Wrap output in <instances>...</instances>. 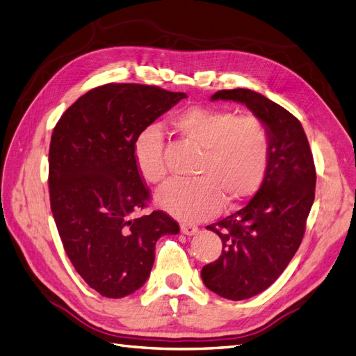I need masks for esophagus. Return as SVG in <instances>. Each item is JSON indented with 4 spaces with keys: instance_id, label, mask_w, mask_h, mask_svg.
<instances>
[{
    "instance_id": "34e87169",
    "label": "esophagus",
    "mask_w": 356,
    "mask_h": 356,
    "mask_svg": "<svg viewBox=\"0 0 356 356\" xmlns=\"http://www.w3.org/2000/svg\"><path fill=\"white\" fill-rule=\"evenodd\" d=\"M197 227L193 225H181V232L187 235V236H193L195 234H197Z\"/></svg>"
}]
</instances>
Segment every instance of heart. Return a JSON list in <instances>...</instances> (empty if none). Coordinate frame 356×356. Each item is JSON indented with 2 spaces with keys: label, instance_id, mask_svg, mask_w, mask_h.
Segmentation results:
<instances>
[{
  "label": "heart",
  "instance_id": "b5f03b06",
  "mask_svg": "<svg viewBox=\"0 0 356 356\" xmlns=\"http://www.w3.org/2000/svg\"><path fill=\"white\" fill-rule=\"evenodd\" d=\"M170 126L199 151L191 175L172 181L157 195L166 213L184 222H199L217 213L220 205L234 208L261 187L271 157V138L265 124L252 115H236L193 106L172 118ZM134 165L151 186L165 182L163 136L151 127L134 143Z\"/></svg>",
  "mask_w": 356,
  "mask_h": 356
}]
</instances>
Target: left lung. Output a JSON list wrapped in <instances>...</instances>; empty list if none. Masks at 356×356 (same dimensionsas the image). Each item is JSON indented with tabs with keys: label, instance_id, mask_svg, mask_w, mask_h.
<instances>
[{
	"label": "left lung",
	"instance_id": "obj_1",
	"mask_svg": "<svg viewBox=\"0 0 356 356\" xmlns=\"http://www.w3.org/2000/svg\"><path fill=\"white\" fill-rule=\"evenodd\" d=\"M211 100L243 103L271 138V157L256 195L236 213L207 226L222 238V254L200 271L209 291L241 301L268 289L300 247L314 200L316 169L301 122L280 104L247 88Z\"/></svg>",
	"mask_w": 356,
	"mask_h": 356
}]
</instances>
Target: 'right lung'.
<instances>
[{
	"label": "right lung",
	"instance_id": "1",
	"mask_svg": "<svg viewBox=\"0 0 356 356\" xmlns=\"http://www.w3.org/2000/svg\"><path fill=\"white\" fill-rule=\"evenodd\" d=\"M140 83L97 86L67 109L49 148L51 209L64 250L85 283L122 298L148 280L156 244L179 226L163 211L136 217L149 191L134 165L139 134L186 99Z\"/></svg>",
	"mask_w": 356,
	"mask_h": 356
}]
</instances>
